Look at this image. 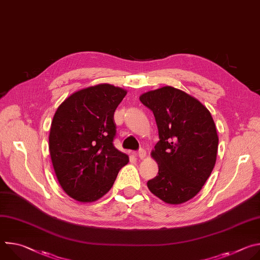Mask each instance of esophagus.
<instances>
[{"label": "esophagus", "mask_w": 260, "mask_h": 260, "mask_svg": "<svg viewBox=\"0 0 260 260\" xmlns=\"http://www.w3.org/2000/svg\"><path fill=\"white\" fill-rule=\"evenodd\" d=\"M146 155H147V152H146L145 149H143V148H141V149H139V151H138V156H139L141 159H144V158L146 157Z\"/></svg>", "instance_id": "1"}]
</instances>
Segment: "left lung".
<instances>
[{"label": "left lung", "mask_w": 260, "mask_h": 260, "mask_svg": "<svg viewBox=\"0 0 260 260\" xmlns=\"http://www.w3.org/2000/svg\"><path fill=\"white\" fill-rule=\"evenodd\" d=\"M140 101L153 112L159 136L151 152L158 175L147 186L167 204L187 202L201 191L216 162L218 135L210 111L172 86L145 92Z\"/></svg>", "instance_id": "8db88e82"}]
</instances>
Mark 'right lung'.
Returning a JSON list of instances; mask_svg holds the SVG:
<instances>
[{"label": "right lung", "mask_w": 260, "mask_h": 260, "mask_svg": "<svg viewBox=\"0 0 260 260\" xmlns=\"http://www.w3.org/2000/svg\"><path fill=\"white\" fill-rule=\"evenodd\" d=\"M126 90L98 84L71 94L57 108L49 134V151L64 192L92 203L113 186L128 156L117 150L114 112Z\"/></svg>", "instance_id": "right-lung-1"}]
</instances>
